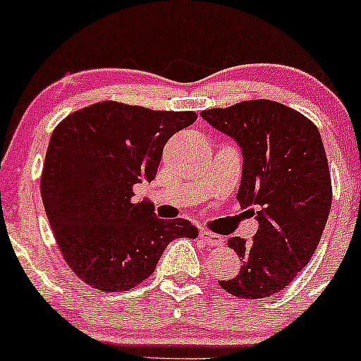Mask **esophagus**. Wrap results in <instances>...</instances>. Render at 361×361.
I'll return each instance as SVG.
<instances>
[{"mask_svg": "<svg viewBox=\"0 0 361 361\" xmlns=\"http://www.w3.org/2000/svg\"><path fill=\"white\" fill-rule=\"evenodd\" d=\"M200 239H204V241L209 244V246H224V243H226V239L222 238V235H217L214 233H207V231H202L200 233Z\"/></svg>", "mask_w": 361, "mask_h": 361, "instance_id": "esophagus-1", "label": "esophagus"}]
</instances>
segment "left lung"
I'll return each instance as SVG.
<instances>
[{"label": "left lung", "instance_id": "obj_1", "mask_svg": "<svg viewBox=\"0 0 361 361\" xmlns=\"http://www.w3.org/2000/svg\"><path fill=\"white\" fill-rule=\"evenodd\" d=\"M243 149L241 207L258 219L252 241L231 238L239 273L219 285L239 299L279 293L312 258L333 200L321 134L300 111L271 100H247L200 111Z\"/></svg>", "mask_w": 361, "mask_h": 361}]
</instances>
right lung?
Masks as SVG:
<instances>
[{
    "instance_id": "1",
    "label": "right lung",
    "mask_w": 361,
    "mask_h": 361,
    "mask_svg": "<svg viewBox=\"0 0 361 361\" xmlns=\"http://www.w3.org/2000/svg\"><path fill=\"white\" fill-rule=\"evenodd\" d=\"M195 111L151 110L100 102L54 128L40 193L62 258L102 292H126L156 270L176 238H197L185 219H157L134 186L156 178L163 147L192 126Z\"/></svg>"
}]
</instances>
